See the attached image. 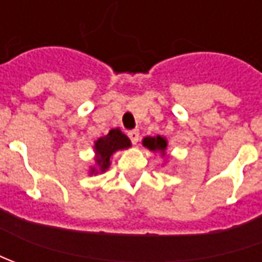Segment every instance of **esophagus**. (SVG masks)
Segmentation results:
<instances>
[{
    "instance_id": "1",
    "label": "esophagus",
    "mask_w": 262,
    "mask_h": 262,
    "mask_svg": "<svg viewBox=\"0 0 262 262\" xmlns=\"http://www.w3.org/2000/svg\"><path fill=\"white\" fill-rule=\"evenodd\" d=\"M128 137H129V140H131L133 144H137L138 140H140V131L138 129H133V131L128 133Z\"/></svg>"
}]
</instances>
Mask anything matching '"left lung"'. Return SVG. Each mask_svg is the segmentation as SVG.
Instances as JSON below:
<instances>
[{"label":"left lung","instance_id":"8db88e82","mask_svg":"<svg viewBox=\"0 0 262 262\" xmlns=\"http://www.w3.org/2000/svg\"><path fill=\"white\" fill-rule=\"evenodd\" d=\"M143 144H144L147 148L153 150V151H157V150H159V151H165V148H166L167 146L166 140L160 136L146 137V138L143 140Z\"/></svg>","mask_w":262,"mask_h":262}]
</instances>
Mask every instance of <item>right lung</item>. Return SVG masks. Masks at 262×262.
Wrapping results in <instances>:
<instances>
[{"label":"right lung","mask_w":262,"mask_h":262,"mask_svg":"<svg viewBox=\"0 0 262 262\" xmlns=\"http://www.w3.org/2000/svg\"><path fill=\"white\" fill-rule=\"evenodd\" d=\"M129 146H131V141H129V138L125 134H122L118 128L116 129H111L107 136L99 138L95 143V150L96 155H97L96 156V163L100 166L102 170H105L111 165L109 163L111 156L115 151H118V150L128 148Z\"/></svg>","instance_id":"obj_1"}]
</instances>
